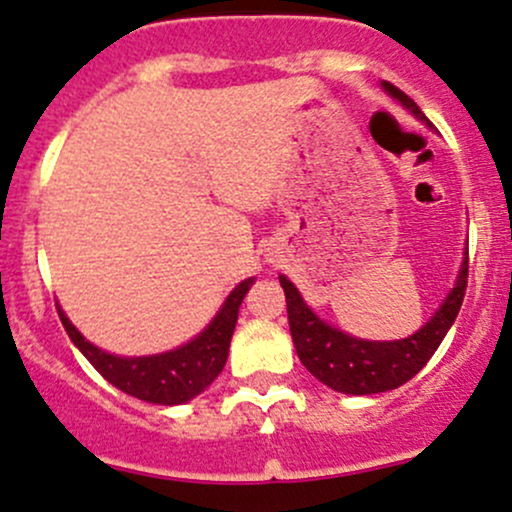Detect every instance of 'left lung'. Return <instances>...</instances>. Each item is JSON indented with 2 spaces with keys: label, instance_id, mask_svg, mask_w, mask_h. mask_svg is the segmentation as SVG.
Returning a JSON list of instances; mask_svg holds the SVG:
<instances>
[{
  "label": "left lung",
  "instance_id": "8db88e82",
  "mask_svg": "<svg viewBox=\"0 0 512 512\" xmlns=\"http://www.w3.org/2000/svg\"><path fill=\"white\" fill-rule=\"evenodd\" d=\"M386 94L404 103L416 118L428 123L414 98H409L394 84L384 81ZM280 285L287 297V319L289 332H292L294 349L299 361L307 366L309 374L327 384L329 389L339 394H381V391L399 389L409 379H414L418 371L426 366L433 352L441 347L443 337L448 334L451 324L456 322L458 309L463 304V294L468 285V252L463 257L461 272H458L456 287L448 292L438 312L418 329L411 337L399 342H366L344 334L342 329H334L332 324L322 322L312 309L304 304L297 287L280 275Z\"/></svg>",
  "mask_w": 512,
  "mask_h": 512
}]
</instances>
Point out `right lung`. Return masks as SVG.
<instances>
[{
    "label": "right lung",
    "instance_id": "add662e5",
    "mask_svg": "<svg viewBox=\"0 0 512 512\" xmlns=\"http://www.w3.org/2000/svg\"><path fill=\"white\" fill-rule=\"evenodd\" d=\"M250 280L240 282L225 299L223 309L215 314L208 329L198 334L193 342L183 344V347L173 349L165 354L153 356H116L106 354L103 349L94 347L89 339L81 337L79 329L69 322L59 307L61 324H64L66 334L71 342L79 347V352L94 364V369L108 384L121 389L123 394L136 396V399L148 401V404L160 406H175L185 404V401L195 399L200 391L208 389L218 374L223 371L227 352H230V339L235 332L237 312L245 299L247 289L252 285Z\"/></svg>",
    "mask_w": 512,
    "mask_h": 512
}]
</instances>
